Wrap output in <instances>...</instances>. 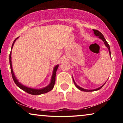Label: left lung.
I'll return each instance as SVG.
<instances>
[{
    "label": "left lung",
    "instance_id": "1",
    "mask_svg": "<svg viewBox=\"0 0 123 123\" xmlns=\"http://www.w3.org/2000/svg\"><path fill=\"white\" fill-rule=\"evenodd\" d=\"M93 31L94 34H95V35L96 36H98L99 38H100L101 40H102V41H103V42L104 43V44H105V46L107 47V48L108 49V50H109V54H110V57H111V52H110V46H109V45L108 44V43H107L106 40H105V37H104V35H102V33H101L100 31H98V30H93ZM73 82H74V83L75 86H76V87H77V88L79 89V90H80V91H85V92L95 91L99 90H100V89L102 87L104 86V85H105V84L106 83V82L104 84V85H102V86H101L100 87H98V88H97L94 89V90H86V89H85V88H82V87H80V86H79L77 85V84H76V83H75V82L74 80V78H73Z\"/></svg>",
    "mask_w": 123,
    "mask_h": 123
}]
</instances>
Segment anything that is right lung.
<instances>
[{"label": "right lung", "mask_w": 123, "mask_h": 123, "mask_svg": "<svg viewBox=\"0 0 123 123\" xmlns=\"http://www.w3.org/2000/svg\"><path fill=\"white\" fill-rule=\"evenodd\" d=\"M16 38V39L14 40V42H13L12 46V49L13 45L14 44L15 41H16L17 39H18V38ZM12 51H11L9 54V63H10V66H11V73L12 75V78L13 79V80H14V83L16 84V85L19 87V88H21V90L27 92L28 93L31 94V95H41V94H43L45 93H47V92H49L51 90H53V88L54 87V85L55 83V76H56V70L58 69L59 67V64L55 65L54 68L53 69V74H52L51 80H50V83L47 86L43 87V88H40V89H37V88H31V87H27L26 86H24L22 84L20 83V82L18 81L17 78H16V77L15 76V74L14 72L13 71V68H12Z\"/></svg>", "instance_id": "1"}]
</instances>
